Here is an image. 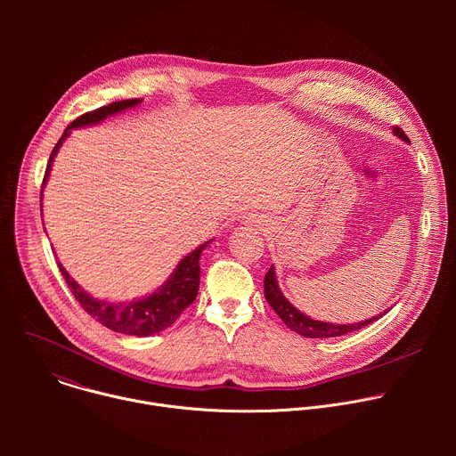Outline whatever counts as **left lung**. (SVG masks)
<instances>
[{
  "label": "left lung",
  "mask_w": 456,
  "mask_h": 456,
  "mask_svg": "<svg viewBox=\"0 0 456 456\" xmlns=\"http://www.w3.org/2000/svg\"><path fill=\"white\" fill-rule=\"evenodd\" d=\"M394 134L395 137H399L403 142H408L410 144V139L406 137V134L403 132L401 127L394 126ZM264 287H265V299L267 303L274 308V312L281 317V321L287 324V327L290 330H294L296 334L299 336H305V338H312V339H321V338H338V336H343V334H348V332H354V330H359L362 327H366V324L373 322L375 319L382 317L387 310H384L382 314L379 315H373L366 321H359V322H348V324H336V322H327V321H317V319H312L308 317L306 314L299 312L281 292L280 289V283H278V278H276V269L274 265L269 269V273L265 274V281H264Z\"/></svg>",
  "instance_id": "1"
}]
</instances>
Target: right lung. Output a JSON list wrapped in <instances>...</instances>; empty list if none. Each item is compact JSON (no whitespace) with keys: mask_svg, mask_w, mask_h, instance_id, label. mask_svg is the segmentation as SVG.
<instances>
[{"mask_svg":"<svg viewBox=\"0 0 456 456\" xmlns=\"http://www.w3.org/2000/svg\"><path fill=\"white\" fill-rule=\"evenodd\" d=\"M141 102H142V99L117 101V102H111L108 106H102L99 110H94L90 113L77 117L67 129H64L62 137L57 141V144L50 155V160H48V166L45 171V178H43V187L46 185L53 157L57 155L62 142L70 137L72 129L101 124L108 117L122 113L129 108H135ZM209 243H211V240L202 243L200 247H197L187 256H183L178 262V265L175 267V271L169 274V278L160 287H157L151 294L142 296L139 299H132L127 303L126 301L111 303V301H104V299H97V297L90 296L85 289H81V285L67 271H64V267L61 264H57V265H59L62 278L67 280L69 287L72 289V294L76 296V299L95 321H99L101 324H104L106 329H110L113 332L146 338V336H153V334H159V332L169 329L171 324L178 319V315L194 301V297H197L199 285H200V256Z\"/></svg>","mask_w":456,"mask_h":456,"instance_id":"obj_1","label":"right lung"}]
</instances>
